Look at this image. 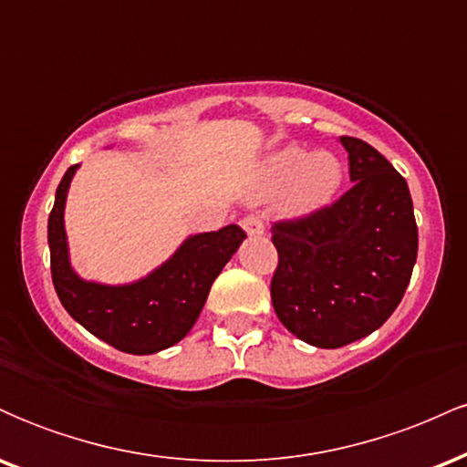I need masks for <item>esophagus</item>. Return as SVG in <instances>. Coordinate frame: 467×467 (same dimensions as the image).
<instances>
[{"mask_svg": "<svg viewBox=\"0 0 467 467\" xmlns=\"http://www.w3.org/2000/svg\"><path fill=\"white\" fill-rule=\"evenodd\" d=\"M241 228H244L248 234H264V222H261V219L256 215L244 217V222H241Z\"/></svg>", "mask_w": 467, "mask_h": 467, "instance_id": "obj_1", "label": "esophagus"}]
</instances>
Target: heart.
Segmentation results:
<instances>
[{
	"mask_svg": "<svg viewBox=\"0 0 467 467\" xmlns=\"http://www.w3.org/2000/svg\"><path fill=\"white\" fill-rule=\"evenodd\" d=\"M345 180V166L340 158L329 151H314L285 144L272 153L259 166L256 173V195H281L287 211L314 213L325 208L340 191Z\"/></svg>",
	"mask_w": 467,
	"mask_h": 467,
	"instance_id": "obj_1",
	"label": "heart"
}]
</instances>
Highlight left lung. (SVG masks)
Returning <instances> with one entry per match:
<instances>
[{
  "instance_id": "1",
  "label": "left lung",
  "mask_w": 467,
  "mask_h": 467,
  "mask_svg": "<svg viewBox=\"0 0 467 467\" xmlns=\"http://www.w3.org/2000/svg\"><path fill=\"white\" fill-rule=\"evenodd\" d=\"M337 142L349 153L351 189L314 215L272 226L275 312L320 349L345 347L387 323L417 261L406 180L371 144L349 136Z\"/></svg>"
}]
</instances>
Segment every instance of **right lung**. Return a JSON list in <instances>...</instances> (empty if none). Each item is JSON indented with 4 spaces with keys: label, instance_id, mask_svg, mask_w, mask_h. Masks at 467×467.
I'll list each match as a JSON object with an SVG mask.
<instances>
[{
    "label": "right lung",
    "instance_id": "right-lung-1",
    "mask_svg": "<svg viewBox=\"0 0 467 467\" xmlns=\"http://www.w3.org/2000/svg\"><path fill=\"white\" fill-rule=\"evenodd\" d=\"M78 166H69L63 175L47 219L58 301L78 325L118 351L149 356L178 345L200 318L213 281L244 244L245 233L230 223L217 233L189 234L164 264L138 281H88L72 267L66 233L67 191Z\"/></svg>",
    "mask_w": 467,
    "mask_h": 467
}]
</instances>
